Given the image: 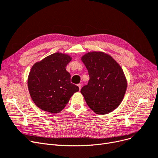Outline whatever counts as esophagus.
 I'll return each instance as SVG.
<instances>
[{
    "label": "esophagus",
    "instance_id": "esophagus-1",
    "mask_svg": "<svg viewBox=\"0 0 158 158\" xmlns=\"http://www.w3.org/2000/svg\"><path fill=\"white\" fill-rule=\"evenodd\" d=\"M77 86H79V90H81V87H82V85H81V83H79V84H78V85H77Z\"/></svg>",
    "mask_w": 158,
    "mask_h": 158
}]
</instances>
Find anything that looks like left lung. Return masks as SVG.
<instances>
[{
  "mask_svg": "<svg viewBox=\"0 0 158 158\" xmlns=\"http://www.w3.org/2000/svg\"><path fill=\"white\" fill-rule=\"evenodd\" d=\"M90 80L81 90L88 106L98 114H106L117 108L127 89L123 69L114 58L102 51H92L81 57Z\"/></svg>",
  "mask_w": 158,
  "mask_h": 158,
  "instance_id": "1",
  "label": "left lung"
}]
</instances>
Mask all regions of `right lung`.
I'll return each instance as SVG.
<instances>
[{
  "instance_id": "right-lung-1",
  "label": "right lung",
  "mask_w": 158,
  "mask_h": 158,
  "mask_svg": "<svg viewBox=\"0 0 158 158\" xmlns=\"http://www.w3.org/2000/svg\"><path fill=\"white\" fill-rule=\"evenodd\" d=\"M72 59L68 54L55 52L31 68L28 89L32 101L40 109L53 114L60 113L79 91V87L70 82L71 75L66 69Z\"/></svg>"
}]
</instances>
